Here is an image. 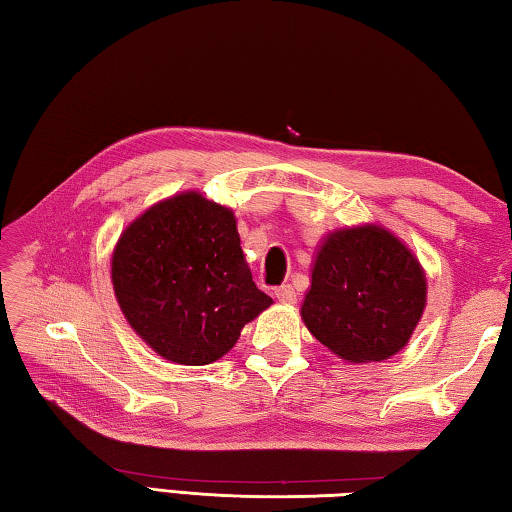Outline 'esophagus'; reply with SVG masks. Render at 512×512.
<instances>
[{"label": "esophagus", "mask_w": 512, "mask_h": 512, "mask_svg": "<svg viewBox=\"0 0 512 512\" xmlns=\"http://www.w3.org/2000/svg\"><path fill=\"white\" fill-rule=\"evenodd\" d=\"M275 298L280 300V302H284V305H293V302L298 300L296 289H293L291 284H282V287H277L275 289Z\"/></svg>", "instance_id": "obj_1"}]
</instances>
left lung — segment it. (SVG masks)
<instances>
[{"label": "left lung", "instance_id": "left-lung-1", "mask_svg": "<svg viewBox=\"0 0 512 512\" xmlns=\"http://www.w3.org/2000/svg\"><path fill=\"white\" fill-rule=\"evenodd\" d=\"M427 280L409 248L375 225L329 237L302 302L309 332L345 361H381L411 339Z\"/></svg>", "mask_w": 512, "mask_h": 512}]
</instances>
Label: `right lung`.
I'll return each mask as SVG.
<instances>
[{
  "label": "right lung",
  "mask_w": 512,
  "mask_h": 512,
  "mask_svg": "<svg viewBox=\"0 0 512 512\" xmlns=\"http://www.w3.org/2000/svg\"><path fill=\"white\" fill-rule=\"evenodd\" d=\"M112 284L135 332L185 366L223 357L273 302L255 287L235 216L194 192L128 225L112 255Z\"/></svg>",
  "instance_id": "obj_1"
}]
</instances>
